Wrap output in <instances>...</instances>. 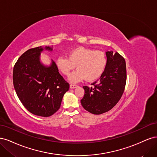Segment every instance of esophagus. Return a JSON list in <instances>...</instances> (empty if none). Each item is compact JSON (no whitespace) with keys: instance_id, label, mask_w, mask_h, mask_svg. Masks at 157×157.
I'll use <instances>...</instances> for the list:
<instances>
[{"instance_id":"esophagus-1","label":"esophagus","mask_w":157,"mask_h":157,"mask_svg":"<svg viewBox=\"0 0 157 157\" xmlns=\"http://www.w3.org/2000/svg\"><path fill=\"white\" fill-rule=\"evenodd\" d=\"M76 87H77V85L73 84H70V88H71V89H73V88H75Z\"/></svg>"}]
</instances>
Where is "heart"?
I'll list each match as a JSON object with an SVG mask.
<instances>
[{
	"label": "heart",
	"instance_id": "heart-1",
	"mask_svg": "<svg viewBox=\"0 0 157 157\" xmlns=\"http://www.w3.org/2000/svg\"><path fill=\"white\" fill-rule=\"evenodd\" d=\"M107 63L106 54L103 52L79 46L69 51L67 58L59 57L56 61L57 69L63 75L67 76L73 69L69 79L77 82L84 78L92 82L98 79L105 71Z\"/></svg>",
	"mask_w": 157,
	"mask_h": 157
}]
</instances>
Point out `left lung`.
Instances as JSON below:
<instances>
[{
    "mask_svg": "<svg viewBox=\"0 0 157 157\" xmlns=\"http://www.w3.org/2000/svg\"><path fill=\"white\" fill-rule=\"evenodd\" d=\"M106 69L99 80L83 86L84 95L80 100L85 110L94 115L110 111L120 100L126 83V66L123 57L116 52H107Z\"/></svg>",
    "mask_w": 157,
    "mask_h": 157,
    "instance_id": "1",
    "label": "left lung"
}]
</instances>
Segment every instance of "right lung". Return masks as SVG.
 I'll return each mask as SVG.
<instances>
[{
  "instance_id": "right-lung-1",
  "label": "right lung",
  "mask_w": 157,
  "mask_h": 157,
  "mask_svg": "<svg viewBox=\"0 0 157 157\" xmlns=\"http://www.w3.org/2000/svg\"><path fill=\"white\" fill-rule=\"evenodd\" d=\"M46 50H52L48 46ZM42 46L24 52L13 69V84L17 96L33 115L48 117L60 108L63 95L69 84L61 76L52 61L50 67L40 63Z\"/></svg>"
}]
</instances>
